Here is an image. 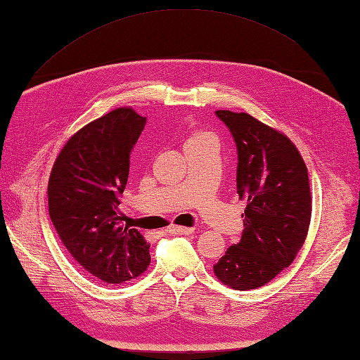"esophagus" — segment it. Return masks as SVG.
I'll return each mask as SVG.
<instances>
[{
	"instance_id": "obj_1",
	"label": "esophagus",
	"mask_w": 360,
	"mask_h": 360,
	"mask_svg": "<svg viewBox=\"0 0 360 360\" xmlns=\"http://www.w3.org/2000/svg\"><path fill=\"white\" fill-rule=\"evenodd\" d=\"M168 233L172 235H192L193 229L192 227H182V226H170L167 229Z\"/></svg>"
}]
</instances>
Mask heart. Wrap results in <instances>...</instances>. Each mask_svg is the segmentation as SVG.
I'll return each instance as SVG.
<instances>
[{"mask_svg": "<svg viewBox=\"0 0 360 360\" xmlns=\"http://www.w3.org/2000/svg\"><path fill=\"white\" fill-rule=\"evenodd\" d=\"M190 141H215V137H213L210 133L207 131H196L192 137H190Z\"/></svg>", "mask_w": 360, "mask_h": 360, "instance_id": "b5f03b06", "label": "heart"}]
</instances>
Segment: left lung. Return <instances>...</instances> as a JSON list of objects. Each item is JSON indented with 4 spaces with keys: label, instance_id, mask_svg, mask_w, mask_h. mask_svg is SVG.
Segmentation results:
<instances>
[{
    "label": "left lung",
    "instance_id": "obj_1",
    "mask_svg": "<svg viewBox=\"0 0 360 360\" xmlns=\"http://www.w3.org/2000/svg\"><path fill=\"white\" fill-rule=\"evenodd\" d=\"M231 131L238 165L236 193L246 198L241 240L213 264L224 285L257 289L294 262L311 221L308 168L285 134L246 112L215 111Z\"/></svg>",
    "mask_w": 360,
    "mask_h": 360
}]
</instances>
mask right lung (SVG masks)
Listing matches in <instances>:
<instances>
[{
	"label": "right lung",
	"instance_id": "add662e5",
	"mask_svg": "<svg viewBox=\"0 0 360 360\" xmlns=\"http://www.w3.org/2000/svg\"><path fill=\"white\" fill-rule=\"evenodd\" d=\"M145 122L131 108L91 122L66 142L49 178V217L60 240L83 269L111 285L139 277L150 264V246L119 210Z\"/></svg>",
	"mask_w": 360,
	"mask_h": 360
}]
</instances>
